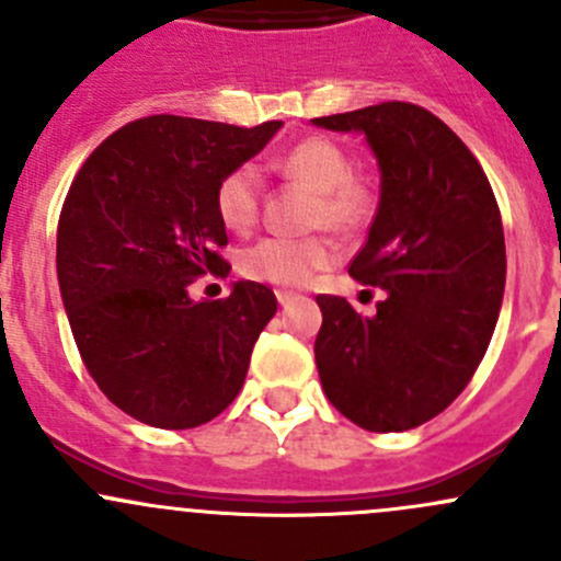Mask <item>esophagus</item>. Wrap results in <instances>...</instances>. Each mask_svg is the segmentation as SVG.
I'll return each instance as SVG.
<instances>
[{
    "label": "esophagus",
    "mask_w": 561,
    "mask_h": 561,
    "mask_svg": "<svg viewBox=\"0 0 561 561\" xmlns=\"http://www.w3.org/2000/svg\"><path fill=\"white\" fill-rule=\"evenodd\" d=\"M298 298V293L293 290H276V301L282 304V307H287V304H293Z\"/></svg>",
    "instance_id": "obj_1"
}]
</instances>
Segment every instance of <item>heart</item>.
<instances>
[{
  "label": "heart",
  "instance_id": "b5f03b06",
  "mask_svg": "<svg viewBox=\"0 0 561 561\" xmlns=\"http://www.w3.org/2000/svg\"><path fill=\"white\" fill-rule=\"evenodd\" d=\"M276 173L293 184L314 192L312 228H328L339 236H353L369 222L375 211V192L364 179L353 175L350 154L331 138H304L271 162ZM260 173L254 165H239L219 179L214 208L228 230L244 233L257 222ZM333 263V249L322 239H263L241 254V271L249 279L282 287H301L317 271Z\"/></svg>",
  "mask_w": 561,
  "mask_h": 561
}]
</instances>
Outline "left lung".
I'll return each mask as SVG.
<instances>
[{
    "label": "left lung",
    "instance_id": "1",
    "mask_svg": "<svg viewBox=\"0 0 561 561\" xmlns=\"http://www.w3.org/2000/svg\"><path fill=\"white\" fill-rule=\"evenodd\" d=\"M364 133L380 206L350 276L386 290L377 314L317 296L314 360L328 401L366 432L432 421L467 388L505 293V233L483 168L454 129L412 103L312 118Z\"/></svg>",
    "mask_w": 561,
    "mask_h": 561
}]
</instances>
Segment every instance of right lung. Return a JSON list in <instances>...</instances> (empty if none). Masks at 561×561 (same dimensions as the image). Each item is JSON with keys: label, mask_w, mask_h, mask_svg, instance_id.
<instances>
[{"label": "right lung", "mask_w": 561, "mask_h": 561, "mask_svg": "<svg viewBox=\"0 0 561 561\" xmlns=\"http://www.w3.org/2000/svg\"><path fill=\"white\" fill-rule=\"evenodd\" d=\"M279 127L146 116L107 135L70 184L56 230L61 301L89 375L135 421L195 428L244 386L276 296L236 282L228 298L192 301L186 287L230 271L214 190Z\"/></svg>", "instance_id": "right-lung-1"}]
</instances>
